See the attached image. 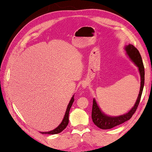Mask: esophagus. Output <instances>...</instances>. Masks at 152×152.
I'll return each mask as SVG.
<instances>
[{
  "mask_svg": "<svg viewBox=\"0 0 152 152\" xmlns=\"http://www.w3.org/2000/svg\"><path fill=\"white\" fill-rule=\"evenodd\" d=\"M88 86V83H86V82H84L82 84V86L83 87H86V86Z\"/></svg>",
  "mask_w": 152,
  "mask_h": 152,
  "instance_id": "34e87169",
  "label": "esophagus"
}]
</instances>
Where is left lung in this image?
Masks as SVG:
<instances>
[{
    "label": "left lung",
    "instance_id": "8db88e82",
    "mask_svg": "<svg viewBox=\"0 0 152 152\" xmlns=\"http://www.w3.org/2000/svg\"><path fill=\"white\" fill-rule=\"evenodd\" d=\"M126 50L129 57L133 60V61L136 64V65L139 68V71L140 74L141 83H140V93H139L138 99H137L136 102L135 104L134 107L131 109L129 112L124 115L118 116V117H109L102 113L100 109H99L96 102L95 99L93 101V107H92V120L94 124L97 127L102 129H112L114 126H116L119 124L124 123V122L127 121L132 115H134L136 112L137 108L138 107L139 103H140L141 96L143 91V87L145 84V68L143 65L142 57L139 51L135 48L133 45L129 44L126 47Z\"/></svg>",
    "mask_w": 152,
    "mask_h": 152
}]
</instances>
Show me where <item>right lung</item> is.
Here are the masks:
<instances>
[{"label":"right lung","instance_id":"add662e5","mask_svg":"<svg viewBox=\"0 0 152 152\" xmlns=\"http://www.w3.org/2000/svg\"><path fill=\"white\" fill-rule=\"evenodd\" d=\"M74 102V96L72 97L71 99H70L69 104H68L67 109H66L65 115H64V118L63 120H62L61 123L59 124V126H57V128L51 131V132H41V134H59L61 133L62 131H63L64 129H65L66 126H67L68 122H69V120H68V115H69V111L70 108L72 107V103Z\"/></svg>","mask_w":152,"mask_h":152}]
</instances>
